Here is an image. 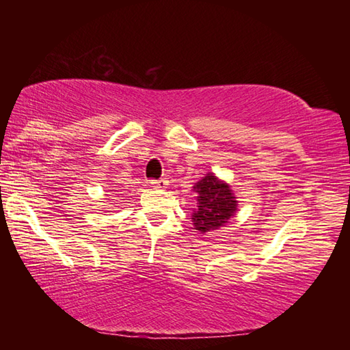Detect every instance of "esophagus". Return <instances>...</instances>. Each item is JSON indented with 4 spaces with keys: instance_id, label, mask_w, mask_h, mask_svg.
I'll return each mask as SVG.
<instances>
[{
    "instance_id": "1",
    "label": "esophagus",
    "mask_w": 350,
    "mask_h": 350,
    "mask_svg": "<svg viewBox=\"0 0 350 350\" xmlns=\"http://www.w3.org/2000/svg\"><path fill=\"white\" fill-rule=\"evenodd\" d=\"M150 183H151V187H154V188L163 189V188H167L168 180L167 179H159V180H151Z\"/></svg>"
}]
</instances>
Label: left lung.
I'll return each mask as SVG.
<instances>
[{"label": "left lung", "mask_w": 350, "mask_h": 350, "mask_svg": "<svg viewBox=\"0 0 350 350\" xmlns=\"http://www.w3.org/2000/svg\"><path fill=\"white\" fill-rule=\"evenodd\" d=\"M198 194V208L191 215L194 230L200 233L224 227L238 211L232 187L208 173L193 187Z\"/></svg>", "instance_id": "8db88e82"}]
</instances>
